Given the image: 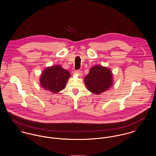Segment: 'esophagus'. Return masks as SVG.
<instances>
[{
  "label": "esophagus",
  "mask_w": 156,
  "mask_h": 156,
  "mask_svg": "<svg viewBox=\"0 0 156 156\" xmlns=\"http://www.w3.org/2000/svg\"><path fill=\"white\" fill-rule=\"evenodd\" d=\"M75 73L76 74H77L79 75V76H82V72L80 70H76L75 71Z\"/></svg>",
  "instance_id": "34e87169"
}]
</instances>
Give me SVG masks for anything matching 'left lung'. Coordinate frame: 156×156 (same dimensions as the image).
Here are the masks:
<instances>
[{"instance_id":"1","label":"left lung","mask_w":156,"mask_h":156,"mask_svg":"<svg viewBox=\"0 0 156 156\" xmlns=\"http://www.w3.org/2000/svg\"><path fill=\"white\" fill-rule=\"evenodd\" d=\"M85 83L90 92L100 94L109 89L113 84V76L107 67L95 66L85 77Z\"/></svg>"}]
</instances>
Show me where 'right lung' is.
I'll return each instance as SVG.
<instances>
[{"label":"right lung","mask_w":156,"mask_h":156,"mask_svg":"<svg viewBox=\"0 0 156 156\" xmlns=\"http://www.w3.org/2000/svg\"><path fill=\"white\" fill-rule=\"evenodd\" d=\"M70 73L60 66L46 68L40 77V83L45 89L57 93L64 89Z\"/></svg>","instance_id":"obj_1"}]
</instances>
